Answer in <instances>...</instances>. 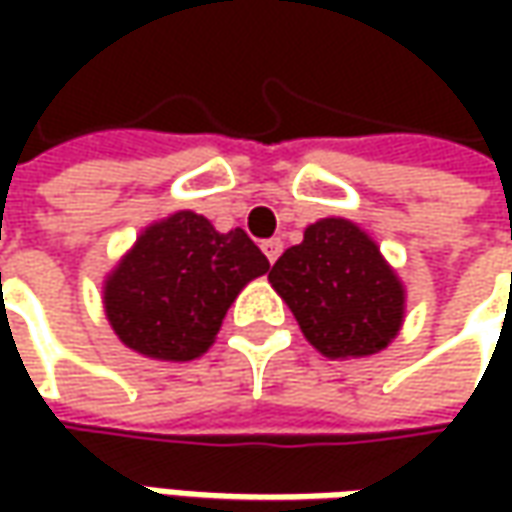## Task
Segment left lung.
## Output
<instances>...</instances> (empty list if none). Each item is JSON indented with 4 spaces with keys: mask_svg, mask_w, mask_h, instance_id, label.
Masks as SVG:
<instances>
[{
    "mask_svg": "<svg viewBox=\"0 0 512 512\" xmlns=\"http://www.w3.org/2000/svg\"><path fill=\"white\" fill-rule=\"evenodd\" d=\"M267 267L245 230H216L202 213L179 210L142 233L110 273V327L142 356L190 362L213 344L239 290Z\"/></svg>",
    "mask_w": 512,
    "mask_h": 512,
    "instance_id": "1",
    "label": "left lung"
}]
</instances>
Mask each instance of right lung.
Instances as JSON below:
<instances>
[{
    "mask_svg": "<svg viewBox=\"0 0 512 512\" xmlns=\"http://www.w3.org/2000/svg\"><path fill=\"white\" fill-rule=\"evenodd\" d=\"M267 279L307 342L333 359L379 353L402 327V282L379 247L344 219L307 227L305 242L287 247Z\"/></svg>",
    "mask_w": 512,
    "mask_h": 512,
    "instance_id": "obj_1",
    "label": "right lung"
}]
</instances>
